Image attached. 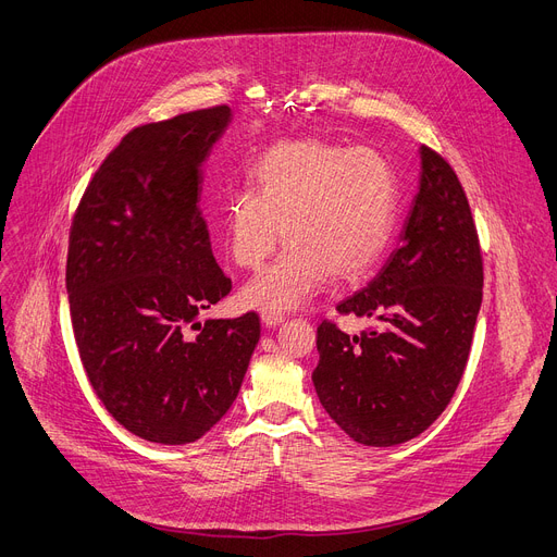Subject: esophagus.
<instances>
[{"mask_svg": "<svg viewBox=\"0 0 557 557\" xmlns=\"http://www.w3.org/2000/svg\"><path fill=\"white\" fill-rule=\"evenodd\" d=\"M260 318H262L264 326H277V324L284 322V315H282V313H275V311H262Z\"/></svg>", "mask_w": 557, "mask_h": 557, "instance_id": "obj_1", "label": "esophagus"}]
</instances>
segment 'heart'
Here are the masks:
<instances>
[{"mask_svg": "<svg viewBox=\"0 0 557 557\" xmlns=\"http://www.w3.org/2000/svg\"><path fill=\"white\" fill-rule=\"evenodd\" d=\"M250 188L226 195L224 237L231 260L258 271L280 244L284 256L244 288L250 307L284 311L329 275L364 277L399 218V180L375 148L299 137L273 144L248 171Z\"/></svg>", "mask_w": 557, "mask_h": 557, "instance_id": "b5f03b06", "label": "heart"}]
</instances>
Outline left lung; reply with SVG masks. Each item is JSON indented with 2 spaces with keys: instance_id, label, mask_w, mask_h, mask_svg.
<instances>
[{
  "instance_id": "left-lung-1",
  "label": "left lung",
  "mask_w": 557,
  "mask_h": 557,
  "mask_svg": "<svg viewBox=\"0 0 557 557\" xmlns=\"http://www.w3.org/2000/svg\"><path fill=\"white\" fill-rule=\"evenodd\" d=\"M420 190L399 246L367 288L335 307L375 326L360 335L318 326L313 384L352 440L393 446L418 437L458 388L482 305V248L450 164L422 146Z\"/></svg>"
}]
</instances>
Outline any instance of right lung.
Returning <instances> with one entry per match:
<instances>
[{"mask_svg":"<svg viewBox=\"0 0 557 557\" xmlns=\"http://www.w3.org/2000/svg\"><path fill=\"white\" fill-rule=\"evenodd\" d=\"M231 120L211 107L133 128L71 222L66 290L82 367L107 411L158 444H188L235 401L258 313L197 322L231 293L197 207L201 162Z\"/></svg>","mask_w":557,"mask_h":557,"instance_id":"right-lung-1","label":"right lung"}]
</instances>
